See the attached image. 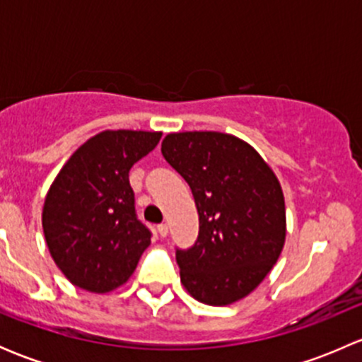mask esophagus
Returning <instances> with one entry per match:
<instances>
[{"mask_svg": "<svg viewBox=\"0 0 362 362\" xmlns=\"http://www.w3.org/2000/svg\"><path fill=\"white\" fill-rule=\"evenodd\" d=\"M158 233L164 238V236L168 235V224H159L158 226Z\"/></svg>", "mask_w": 362, "mask_h": 362, "instance_id": "obj_1", "label": "esophagus"}]
</instances>
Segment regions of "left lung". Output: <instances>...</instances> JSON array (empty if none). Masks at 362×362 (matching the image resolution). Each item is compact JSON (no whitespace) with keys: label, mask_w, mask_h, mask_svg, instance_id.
Here are the masks:
<instances>
[{"label":"left lung","mask_w":362,"mask_h":362,"mask_svg":"<svg viewBox=\"0 0 362 362\" xmlns=\"http://www.w3.org/2000/svg\"><path fill=\"white\" fill-rule=\"evenodd\" d=\"M164 159L194 196L199 235L177 250L180 282L204 305L249 296L272 272L286 243V202L269 164L252 145L217 131L168 134Z\"/></svg>","instance_id":"1"}]
</instances>
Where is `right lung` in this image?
Returning a JSON list of instances; mask_svg holds the SVG:
<instances>
[{"label": "right lung", "instance_id": "obj_1", "mask_svg": "<svg viewBox=\"0 0 362 362\" xmlns=\"http://www.w3.org/2000/svg\"><path fill=\"white\" fill-rule=\"evenodd\" d=\"M160 131L107 129L80 145L45 196L42 226L57 268L73 286L107 294L124 286L151 245L136 218L129 170Z\"/></svg>", "mask_w": 362, "mask_h": 362}]
</instances>
